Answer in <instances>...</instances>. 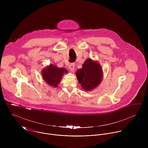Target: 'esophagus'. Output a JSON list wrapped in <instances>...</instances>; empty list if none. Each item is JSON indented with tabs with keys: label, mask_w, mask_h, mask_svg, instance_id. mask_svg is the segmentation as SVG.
<instances>
[{
	"label": "esophagus",
	"mask_w": 148,
	"mask_h": 148,
	"mask_svg": "<svg viewBox=\"0 0 148 148\" xmlns=\"http://www.w3.org/2000/svg\"><path fill=\"white\" fill-rule=\"evenodd\" d=\"M69 68L71 71L73 72L75 70V63L70 64V65H69Z\"/></svg>",
	"instance_id": "obj_1"
}]
</instances>
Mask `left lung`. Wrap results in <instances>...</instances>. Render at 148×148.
Instances as JSON below:
<instances>
[{"label":"left lung","mask_w":148,"mask_h":148,"mask_svg":"<svg viewBox=\"0 0 148 148\" xmlns=\"http://www.w3.org/2000/svg\"><path fill=\"white\" fill-rule=\"evenodd\" d=\"M82 68L77 71L76 75L82 88L90 91L100 84L103 79V70L100 64L88 59L85 61Z\"/></svg>","instance_id":"left-lung-1"}]
</instances>
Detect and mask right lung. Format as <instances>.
<instances>
[{
  "mask_svg": "<svg viewBox=\"0 0 148 148\" xmlns=\"http://www.w3.org/2000/svg\"><path fill=\"white\" fill-rule=\"evenodd\" d=\"M42 79L48 84L57 87L60 83L64 74L68 73V71L64 68H58L56 65L50 64L42 71Z\"/></svg>",
  "mask_w": 148,
  "mask_h": 148,
  "instance_id": "obj_1",
  "label": "right lung"
}]
</instances>
